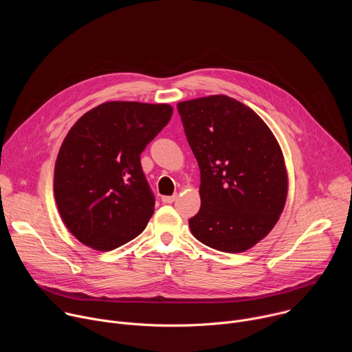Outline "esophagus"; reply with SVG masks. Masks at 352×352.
<instances>
[{
    "mask_svg": "<svg viewBox=\"0 0 352 352\" xmlns=\"http://www.w3.org/2000/svg\"><path fill=\"white\" fill-rule=\"evenodd\" d=\"M162 200L164 204H174L177 200V195H173V196H162Z\"/></svg>",
    "mask_w": 352,
    "mask_h": 352,
    "instance_id": "1",
    "label": "esophagus"
}]
</instances>
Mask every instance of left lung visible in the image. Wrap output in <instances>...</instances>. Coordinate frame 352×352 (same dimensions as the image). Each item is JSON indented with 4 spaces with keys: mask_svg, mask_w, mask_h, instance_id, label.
Listing matches in <instances>:
<instances>
[{
    "mask_svg": "<svg viewBox=\"0 0 352 352\" xmlns=\"http://www.w3.org/2000/svg\"><path fill=\"white\" fill-rule=\"evenodd\" d=\"M200 170L193 236L227 254L245 252L277 224L288 193L281 147L266 122L226 94L177 104Z\"/></svg>",
    "mask_w": 352,
    "mask_h": 352,
    "instance_id": "1",
    "label": "left lung"
}]
</instances>
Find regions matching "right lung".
<instances>
[{
    "mask_svg": "<svg viewBox=\"0 0 352 352\" xmlns=\"http://www.w3.org/2000/svg\"><path fill=\"white\" fill-rule=\"evenodd\" d=\"M171 116L170 104L106 102L72 125L57 156L54 196L64 226L83 245L109 252L146 228L155 197L140 153Z\"/></svg>",
    "mask_w": 352,
    "mask_h": 352,
    "instance_id": "add662e5",
    "label": "right lung"
}]
</instances>
